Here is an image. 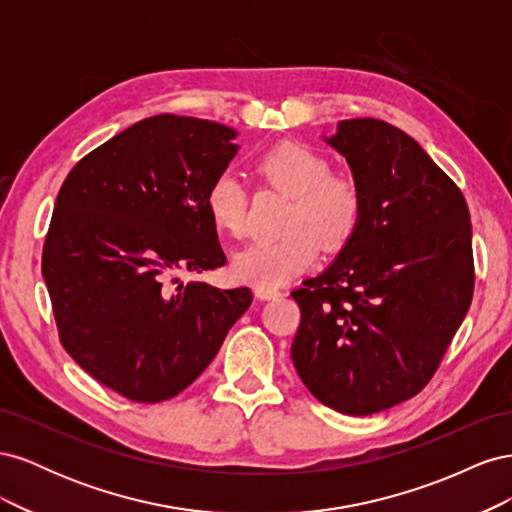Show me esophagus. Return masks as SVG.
Instances as JSON below:
<instances>
[{"instance_id":"obj_1","label":"esophagus","mask_w":512,"mask_h":512,"mask_svg":"<svg viewBox=\"0 0 512 512\" xmlns=\"http://www.w3.org/2000/svg\"><path fill=\"white\" fill-rule=\"evenodd\" d=\"M280 290L277 288H265V286H256L254 288V297L260 299V301H271V299H277L280 297Z\"/></svg>"}]
</instances>
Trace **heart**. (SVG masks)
<instances>
[{"instance_id": "obj_1", "label": "heart", "mask_w": 512, "mask_h": 512, "mask_svg": "<svg viewBox=\"0 0 512 512\" xmlns=\"http://www.w3.org/2000/svg\"><path fill=\"white\" fill-rule=\"evenodd\" d=\"M254 170L271 188L290 196L284 215L286 235L254 241L232 256L230 271L239 282L277 288L318 260L320 242L337 250L350 241L363 215V194L352 177L331 173L329 160L312 147L280 143L256 158ZM245 190L241 181L222 173L205 194L211 224L226 235L245 230Z\"/></svg>"}]
</instances>
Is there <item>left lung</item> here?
Listing matches in <instances>:
<instances>
[{
  "instance_id": "left-lung-1",
  "label": "left lung",
  "mask_w": 512,
  "mask_h": 512,
  "mask_svg": "<svg viewBox=\"0 0 512 512\" xmlns=\"http://www.w3.org/2000/svg\"><path fill=\"white\" fill-rule=\"evenodd\" d=\"M327 145L363 194L350 241L292 292L299 378L324 406L367 416L423 391L474 292L466 198L412 136L380 119H344Z\"/></svg>"
}]
</instances>
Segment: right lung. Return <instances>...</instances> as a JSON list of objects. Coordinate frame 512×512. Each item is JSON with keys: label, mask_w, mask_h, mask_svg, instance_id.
Listing matches in <instances>:
<instances>
[{"label": "right lung", "mask_w": 512, "mask_h": 512, "mask_svg": "<svg viewBox=\"0 0 512 512\" xmlns=\"http://www.w3.org/2000/svg\"><path fill=\"white\" fill-rule=\"evenodd\" d=\"M237 134L196 117L143 119L87 153L57 194L42 275L61 344L132 401L188 389L252 305L250 288L177 277L226 262L205 194L237 156Z\"/></svg>", "instance_id": "add662e5"}]
</instances>
